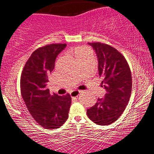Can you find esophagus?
Segmentation results:
<instances>
[{"instance_id":"34e87169","label":"esophagus","mask_w":154,"mask_h":154,"mask_svg":"<svg viewBox=\"0 0 154 154\" xmlns=\"http://www.w3.org/2000/svg\"><path fill=\"white\" fill-rule=\"evenodd\" d=\"M80 93H81V91H79L75 90V91H72V92H70V96L72 97V98H76V97L79 96Z\"/></svg>"}]
</instances>
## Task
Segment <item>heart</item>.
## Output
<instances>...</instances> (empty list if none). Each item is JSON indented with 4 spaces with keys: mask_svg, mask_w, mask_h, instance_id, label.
Instances as JSON below:
<instances>
[{
    "mask_svg": "<svg viewBox=\"0 0 154 154\" xmlns=\"http://www.w3.org/2000/svg\"><path fill=\"white\" fill-rule=\"evenodd\" d=\"M86 51H88V50L85 47H78V48L75 49V57L77 58L79 57V56H81L82 54L84 52H86Z\"/></svg>",
    "mask_w": 154,
    "mask_h": 154,
    "instance_id": "obj_1",
    "label": "heart"
}]
</instances>
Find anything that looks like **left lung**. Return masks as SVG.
I'll list each match as a JSON object with an SVG mask.
<instances>
[{
	"instance_id": "8db88e82",
	"label": "left lung",
	"mask_w": 154,
	"mask_h": 154,
	"mask_svg": "<svg viewBox=\"0 0 154 154\" xmlns=\"http://www.w3.org/2000/svg\"><path fill=\"white\" fill-rule=\"evenodd\" d=\"M88 45L98 58V74L107 94L86 112L96 124L109 125L120 117L128 103L133 83L131 70L124 56L114 47L100 42Z\"/></svg>"
}]
</instances>
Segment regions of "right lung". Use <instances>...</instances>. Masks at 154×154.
I'll return each instance as SVG.
<instances>
[{"label": "right lung", "mask_w": 154, "mask_h": 154, "mask_svg": "<svg viewBox=\"0 0 154 154\" xmlns=\"http://www.w3.org/2000/svg\"><path fill=\"white\" fill-rule=\"evenodd\" d=\"M66 46V44H51L36 49L21 73V94L26 106L35 121L46 129L58 128L68 117L70 95L50 94L47 88L56 58Z\"/></svg>", "instance_id": "obj_1"}]
</instances>
